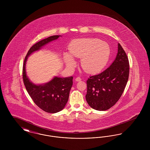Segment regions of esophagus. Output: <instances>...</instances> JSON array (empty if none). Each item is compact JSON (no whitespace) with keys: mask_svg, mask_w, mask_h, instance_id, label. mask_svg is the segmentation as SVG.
Returning a JSON list of instances; mask_svg holds the SVG:
<instances>
[{"mask_svg":"<svg viewBox=\"0 0 150 150\" xmlns=\"http://www.w3.org/2000/svg\"><path fill=\"white\" fill-rule=\"evenodd\" d=\"M81 78H79V77H78V78H76L75 79V81H81Z\"/></svg>","mask_w":150,"mask_h":150,"instance_id":"obj_1","label":"esophagus"}]
</instances>
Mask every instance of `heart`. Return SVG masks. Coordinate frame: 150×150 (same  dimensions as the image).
<instances>
[{"instance_id":"obj_1","label":"heart","mask_w":150,"mask_h":150,"mask_svg":"<svg viewBox=\"0 0 150 150\" xmlns=\"http://www.w3.org/2000/svg\"><path fill=\"white\" fill-rule=\"evenodd\" d=\"M69 53H64L66 65H75L74 58H81L80 64L84 71L90 74H98L106 67L109 61L111 50L109 45L100 39L84 38L74 39L69 44Z\"/></svg>"}]
</instances>
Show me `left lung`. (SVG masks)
Listing matches in <instances>:
<instances>
[{
    "mask_svg": "<svg viewBox=\"0 0 150 150\" xmlns=\"http://www.w3.org/2000/svg\"><path fill=\"white\" fill-rule=\"evenodd\" d=\"M114 62L104 71L91 76L86 81V100L90 107L105 111L120 99L127 85L129 74L128 58L121 45Z\"/></svg>",
    "mask_w": 150,
    "mask_h": 150,
    "instance_id": "left-lung-1",
    "label": "left lung"
}]
</instances>
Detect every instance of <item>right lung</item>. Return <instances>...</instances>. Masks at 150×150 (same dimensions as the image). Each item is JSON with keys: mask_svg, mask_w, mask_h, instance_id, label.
<instances>
[{"mask_svg": "<svg viewBox=\"0 0 150 150\" xmlns=\"http://www.w3.org/2000/svg\"><path fill=\"white\" fill-rule=\"evenodd\" d=\"M59 36L61 35L51 36L33 45L26 56L23 65V80L28 92L36 105L48 113H56L64 108L69 100L73 77L55 76L47 83L35 84L26 75V63L33 53L40 50L50 42L57 40Z\"/></svg>", "mask_w": 150, "mask_h": 150, "instance_id": "obj_1", "label": "right lung"}]
</instances>
